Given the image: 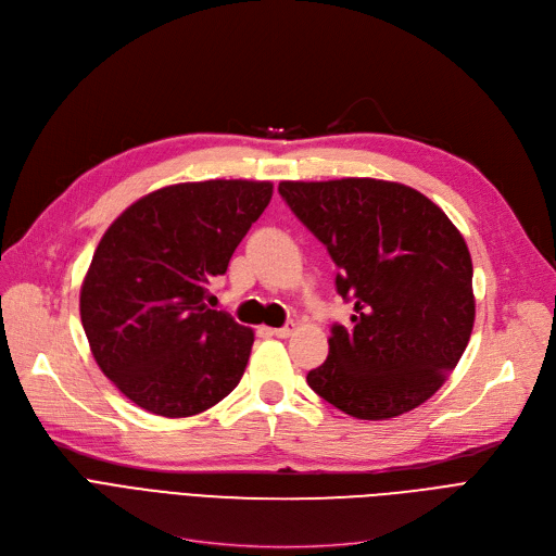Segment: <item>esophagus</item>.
Listing matches in <instances>:
<instances>
[{"instance_id":"obj_1","label":"esophagus","mask_w":556,"mask_h":556,"mask_svg":"<svg viewBox=\"0 0 556 556\" xmlns=\"http://www.w3.org/2000/svg\"><path fill=\"white\" fill-rule=\"evenodd\" d=\"M293 331H295V325H286V327H279V329H270V333L277 336V338H290V336H293Z\"/></svg>"}]
</instances>
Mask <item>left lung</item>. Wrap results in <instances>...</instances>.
<instances>
[{"instance_id":"left-lung-1","label":"left lung","mask_w":556,"mask_h":556,"mask_svg":"<svg viewBox=\"0 0 556 556\" xmlns=\"http://www.w3.org/2000/svg\"><path fill=\"white\" fill-rule=\"evenodd\" d=\"M295 216L338 266L352 325L331 329L313 392L349 417L383 421L440 390L476 323L469 248L437 204L413 187L374 178L279 182Z\"/></svg>"}]
</instances>
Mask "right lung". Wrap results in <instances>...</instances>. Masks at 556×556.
<instances>
[{"instance_id": "right-lung-1", "label": "right lung", "mask_w": 556, "mask_h": 556, "mask_svg": "<svg viewBox=\"0 0 556 556\" xmlns=\"http://www.w3.org/2000/svg\"><path fill=\"white\" fill-rule=\"evenodd\" d=\"M270 198L273 182H180L105 229L80 286V323L101 371L141 410L193 417L239 386L254 331L204 300Z\"/></svg>"}]
</instances>
